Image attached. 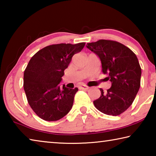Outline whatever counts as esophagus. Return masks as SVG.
Returning <instances> with one entry per match:
<instances>
[{
  "mask_svg": "<svg viewBox=\"0 0 156 156\" xmlns=\"http://www.w3.org/2000/svg\"><path fill=\"white\" fill-rule=\"evenodd\" d=\"M78 89H88L89 87L87 86L84 85V84H80V85L78 86Z\"/></svg>",
  "mask_w": 156,
  "mask_h": 156,
  "instance_id": "1",
  "label": "esophagus"
}]
</instances>
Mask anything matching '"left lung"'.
<instances>
[{"label":"left lung","instance_id":"8db88e82","mask_svg":"<svg viewBox=\"0 0 156 156\" xmlns=\"http://www.w3.org/2000/svg\"><path fill=\"white\" fill-rule=\"evenodd\" d=\"M101 61L102 72L112 87L94 100L98 110L107 115H118L133 103L140 87L141 68L131 50L118 42L100 40L87 44Z\"/></svg>","mask_w":156,"mask_h":156}]
</instances>
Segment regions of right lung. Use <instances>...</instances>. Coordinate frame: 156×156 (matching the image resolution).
Instances as JSON below:
<instances>
[{"mask_svg":"<svg viewBox=\"0 0 156 156\" xmlns=\"http://www.w3.org/2000/svg\"><path fill=\"white\" fill-rule=\"evenodd\" d=\"M85 43H60L47 46L30 59L24 72L23 87L27 101L36 115L46 121L61 119L72 108L78 89L60 87L73 56Z\"/></svg>","mask_w":156,"mask_h":156,"instance_id":"add662e5","label":"right lung"}]
</instances>
